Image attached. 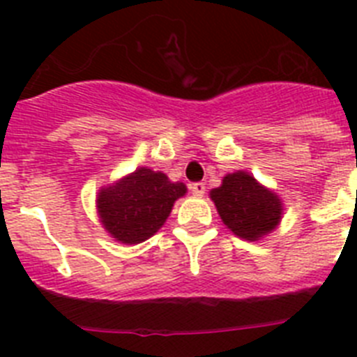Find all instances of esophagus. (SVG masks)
Instances as JSON below:
<instances>
[{
  "mask_svg": "<svg viewBox=\"0 0 357 357\" xmlns=\"http://www.w3.org/2000/svg\"><path fill=\"white\" fill-rule=\"evenodd\" d=\"M191 193L198 198L204 197V193H206V184L204 182H195V184H191Z\"/></svg>",
  "mask_w": 357,
  "mask_h": 357,
  "instance_id": "34e87169",
  "label": "esophagus"
}]
</instances>
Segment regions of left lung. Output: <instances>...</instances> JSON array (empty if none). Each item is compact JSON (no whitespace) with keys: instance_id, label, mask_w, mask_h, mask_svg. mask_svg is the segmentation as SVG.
I'll return each instance as SVG.
<instances>
[{"instance_id":"left-lung-1","label":"left lung","mask_w":357,"mask_h":357,"mask_svg":"<svg viewBox=\"0 0 357 357\" xmlns=\"http://www.w3.org/2000/svg\"><path fill=\"white\" fill-rule=\"evenodd\" d=\"M222 222L238 238L257 241L270 234L282 218V202L247 172L229 173L220 188L211 191Z\"/></svg>"}]
</instances>
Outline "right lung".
Segmentation results:
<instances>
[{
    "mask_svg": "<svg viewBox=\"0 0 357 357\" xmlns=\"http://www.w3.org/2000/svg\"><path fill=\"white\" fill-rule=\"evenodd\" d=\"M185 191L182 182H172L164 173L137 168L116 184L100 189L98 214L116 241L137 245L164 225L175 200Z\"/></svg>",
    "mask_w": 357,
    "mask_h": 357,
    "instance_id": "add662e5",
    "label": "right lung"
}]
</instances>
